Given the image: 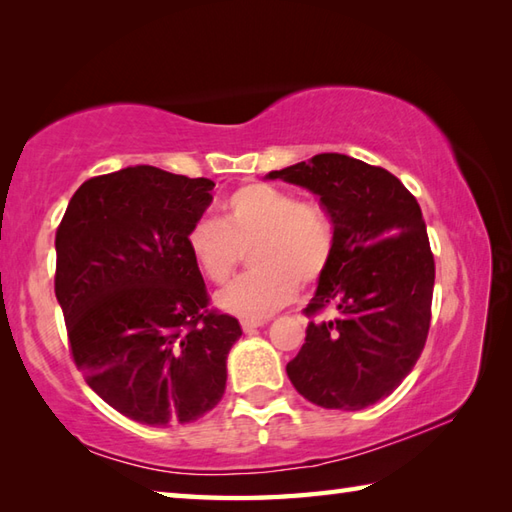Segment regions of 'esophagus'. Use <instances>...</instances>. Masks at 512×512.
Wrapping results in <instances>:
<instances>
[{"mask_svg":"<svg viewBox=\"0 0 512 512\" xmlns=\"http://www.w3.org/2000/svg\"><path fill=\"white\" fill-rule=\"evenodd\" d=\"M268 321H264V319H259V321H242V330L244 332H253V330H257V328H264Z\"/></svg>","mask_w":512,"mask_h":512,"instance_id":"esophagus-1","label":"esophagus"}]
</instances>
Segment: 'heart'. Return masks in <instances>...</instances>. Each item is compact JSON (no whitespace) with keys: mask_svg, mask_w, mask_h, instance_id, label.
<instances>
[{"mask_svg":"<svg viewBox=\"0 0 512 512\" xmlns=\"http://www.w3.org/2000/svg\"><path fill=\"white\" fill-rule=\"evenodd\" d=\"M250 248V273L215 297L217 308L246 321L266 319L325 275L334 226L321 206L299 202L273 184H246L228 195L224 220L204 217L187 233V250L211 284H224Z\"/></svg>","mask_w":512,"mask_h":512,"instance_id":"heart-1","label":"heart"}]
</instances>
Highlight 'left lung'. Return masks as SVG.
Returning <instances> with one entry per match:
<instances>
[{"mask_svg": "<svg viewBox=\"0 0 512 512\" xmlns=\"http://www.w3.org/2000/svg\"><path fill=\"white\" fill-rule=\"evenodd\" d=\"M319 195L334 255L306 314V343L286 365L299 394L323 409L358 411L387 398L427 341L436 266L416 198L394 173L345 154H319L270 171Z\"/></svg>", "mask_w": 512, "mask_h": 512, "instance_id": "1", "label": "left lung"}]
</instances>
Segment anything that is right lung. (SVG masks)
<instances>
[{
  "instance_id": "add662e5",
  "label": "right lung",
  "mask_w": 512,
  "mask_h": 512,
  "mask_svg": "<svg viewBox=\"0 0 512 512\" xmlns=\"http://www.w3.org/2000/svg\"><path fill=\"white\" fill-rule=\"evenodd\" d=\"M215 182L136 165L83 182L54 248V295L76 367L107 405L149 427L202 418L222 400L237 319L206 310L189 228Z\"/></svg>"
}]
</instances>
